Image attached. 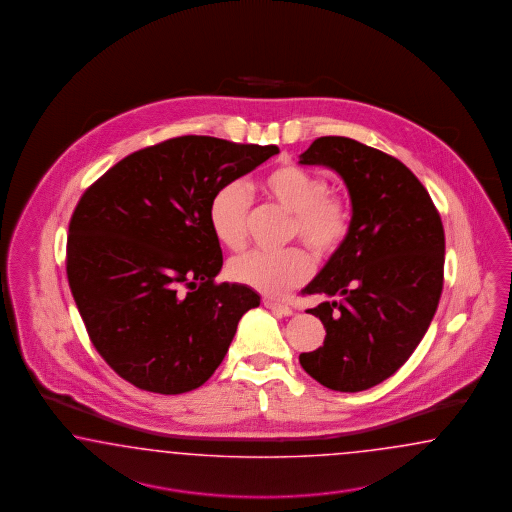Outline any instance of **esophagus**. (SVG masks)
Listing matches in <instances>:
<instances>
[{
  "label": "esophagus",
  "mask_w": 512,
  "mask_h": 512,
  "mask_svg": "<svg viewBox=\"0 0 512 512\" xmlns=\"http://www.w3.org/2000/svg\"><path fill=\"white\" fill-rule=\"evenodd\" d=\"M264 306H266L268 310L274 311V313L285 315V317L293 315V308H291V306H287V304H283V302H278V300H272V298H264Z\"/></svg>",
  "instance_id": "esophagus-1"
}]
</instances>
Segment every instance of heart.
<instances>
[{
	"mask_svg": "<svg viewBox=\"0 0 512 512\" xmlns=\"http://www.w3.org/2000/svg\"><path fill=\"white\" fill-rule=\"evenodd\" d=\"M264 195L293 214L291 234L317 257H328L343 246L351 229L347 201L328 193L325 178L293 163L279 165L261 182ZM251 199L240 182L217 187L208 206V223L225 248L240 251L248 242ZM310 257L302 249L279 253L251 251L229 263V276L264 295H283L310 278Z\"/></svg>",
	"mask_w": 512,
	"mask_h": 512,
	"instance_id": "b5f03b06",
	"label": "heart"
}]
</instances>
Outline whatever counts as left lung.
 <instances>
[{"label":"left lung","mask_w":512,"mask_h":512,"mask_svg":"<svg viewBox=\"0 0 512 512\" xmlns=\"http://www.w3.org/2000/svg\"><path fill=\"white\" fill-rule=\"evenodd\" d=\"M300 165L343 180L351 229L343 246L302 289L325 302L323 347L300 364L323 387L360 392L398 372L434 319L445 264V231L428 191L402 161L347 137H321Z\"/></svg>","instance_id":"1"}]
</instances>
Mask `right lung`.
I'll return each instance as SVG.
<instances>
[{
    "label": "right lung",
    "instance_id": "1",
    "mask_svg": "<svg viewBox=\"0 0 512 512\" xmlns=\"http://www.w3.org/2000/svg\"><path fill=\"white\" fill-rule=\"evenodd\" d=\"M278 146L186 135L127 155L80 197L69 223L67 279L93 347L142 390L204 385L238 321L261 304L216 279L223 255L208 206L217 187Z\"/></svg>",
    "mask_w": 512,
    "mask_h": 512
}]
</instances>
